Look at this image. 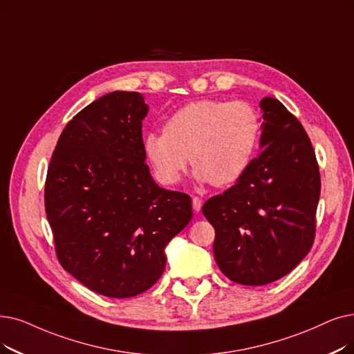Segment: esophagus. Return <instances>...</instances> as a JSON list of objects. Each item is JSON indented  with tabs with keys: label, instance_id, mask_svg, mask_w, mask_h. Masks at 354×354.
<instances>
[{
	"label": "esophagus",
	"instance_id": "1",
	"mask_svg": "<svg viewBox=\"0 0 354 354\" xmlns=\"http://www.w3.org/2000/svg\"><path fill=\"white\" fill-rule=\"evenodd\" d=\"M192 208H194L195 212L201 211V208H203V199L199 198V196H194L192 198Z\"/></svg>",
	"mask_w": 354,
	"mask_h": 354
}]
</instances>
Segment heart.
<instances>
[{"mask_svg": "<svg viewBox=\"0 0 354 354\" xmlns=\"http://www.w3.org/2000/svg\"><path fill=\"white\" fill-rule=\"evenodd\" d=\"M259 139L260 120L249 102L199 100L169 117L163 133H149L145 153L165 183L178 182L191 159L196 180L227 187L248 171Z\"/></svg>", "mask_w": 354, "mask_h": 354, "instance_id": "heart-1", "label": "heart"}]
</instances>
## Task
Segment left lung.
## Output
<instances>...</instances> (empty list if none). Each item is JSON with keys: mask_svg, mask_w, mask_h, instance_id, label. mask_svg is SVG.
<instances>
[{"mask_svg": "<svg viewBox=\"0 0 354 354\" xmlns=\"http://www.w3.org/2000/svg\"><path fill=\"white\" fill-rule=\"evenodd\" d=\"M260 147L236 185L211 196L203 214L215 230L214 257L230 281H278L308 254L315 239L319 169L308 134L282 102L260 101Z\"/></svg>", "mask_w": 354, "mask_h": 354, "instance_id": "1", "label": "left lung"}]
</instances>
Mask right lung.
I'll list each match as a JSON object with an SVG mask.
<instances>
[{"instance_id": "add662e5", "label": "right lung", "mask_w": 354, "mask_h": 354, "mask_svg": "<svg viewBox=\"0 0 354 354\" xmlns=\"http://www.w3.org/2000/svg\"><path fill=\"white\" fill-rule=\"evenodd\" d=\"M139 92L86 105L60 134L44 185L59 263L91 290L130 298L158 282L165 248L192 218L188 194L153 180Z\"/></svg>"}]
</instances>
